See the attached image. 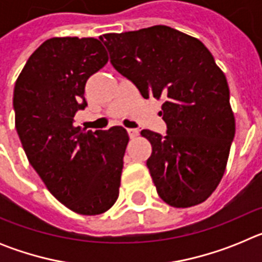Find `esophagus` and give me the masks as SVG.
Masks as SVG:
<instances>
[{
	"instance_id": "esophagus-1",
	"label": "esophagus",
	"mask_w": 262,
	"mask_h": 262,
	"mask_svg": "<svg viewBox=\"0 0 262 262\" xmlns=\"http://www.w3.org/2000/svg\"><path fill=\"white\" fill-rule=\"evenodd\" d=\"M127 133H128L129 138L134 139V138H136V136L139 135V129H136V128H128V129H127Z\"/></svg>"
}]
</instances>
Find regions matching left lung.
Masks as SVG:
<instances>
[{
  "label": "left lung",
  "instance_id": "1",
  "mask_svg": "<svg viewBox=\"0 0 262 262\" xmlns=\"http://www.w3.org/2000/svg\"><path fill=\"white\" fill-rule=\"evenodd\" d=\"M110 62L144 98H164L166 135L143 129L160 198L173 207L202 203L221 182L235 136L230 89L202 41L172 27L105 34Z\"/></svg>",
  "mask_w": 262,
  "mask_h": 262
}]
</instances>
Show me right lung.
I'll use <instances>...</instances> for the list:
<instances>
[{
  "label": "right lung",
  "mask_w": 262,
  "mask_h": 262,
  "mask_svg": "<svg viewBox=\"0 0 262 262\" xmlns=\"http://www.w3.org/2000/svg\"><path fill=\"white\" fill-rule=\"evenodd\" d=\"M98 39L51 38L39 46L14 86L15 128L30 164L72 211H107L119 195L128 135L120 126L85 131L73 126L88 106V78L107 62Z\"/></svg>",
  "instance_id": "right-lung-1"
}]
</instances>
